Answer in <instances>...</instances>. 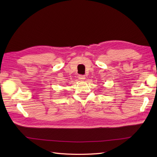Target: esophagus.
<instances>
[{
	"label": "esophagus",
	"instance_id": "obj_1",
	"mask_svg": "<svg viewBox=\"0 0 157 157\" xmlns=\"http://www.w3.org/2000/svg\"><path fill=\"white\" fill-rule=\"evenodd\" d=\"M78 78H79V80H81V81H84V79H86V77H85V75H79L78 76Z\"/></svg>",
	"mask_w": 157,
	"mask_h": 157
}]
</instances>
